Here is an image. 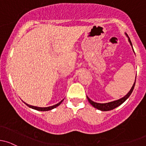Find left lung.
<instances>
[{
  "instance_id": "8db88e82",
  "label": "left lung",
  "mask_w": 146,
  "mask_h": 146,
  "mask_svg": "<svg viewBox=\"0 0 146 146\" xmlns=\"http://www.w3.org/2000/svg\"><path fill=\"white\" fill-rule=\"evenodd\" d=\"M129 43H130V44L132 46L131 41L130 38H129ZM135 83H136V80H135V82H134V84H133V86L131 87V90L129 91V92L127 94V95H126L125 96H124L123 98H121L119 99V100H115V101L110 102V103H96V102H94L93 100H91V99L88 98V97H87V98H88V102H89V103H91V104L92 105L94 108H97V109L100 110H102V111L112 110L115 109V108H116L117 107L119 106L120 105L122 104V103H124V102L125 101L127 98H128L129 96H130L131 94L132 91H133V88H134Z\"/></svg>"
}]
</instances>
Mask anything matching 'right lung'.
<instances>
[{"label": "right lung", "instance_id": "add662e5", "mask_svg": "<svg viewBox=\"0 0 146 146\" xmlns=\"http://www.w3.org/2000/svg\"><path fill=\"white\" fill-rule=\"evenodd\" d=\"M63 101L62 100H61L60 103H58V104L55 105V106H50V107H47V108H38V107H35V106H30V105H28L27 104V103H25V104L27 105V106L29 107V108H32V109H34V110H39V111H48V110H50L53 109V108H55L56 107H58V106H60V105L61 104V103Z\"/></svg>", "mask_w": 146, "mask_h": 146}]
</instances>
